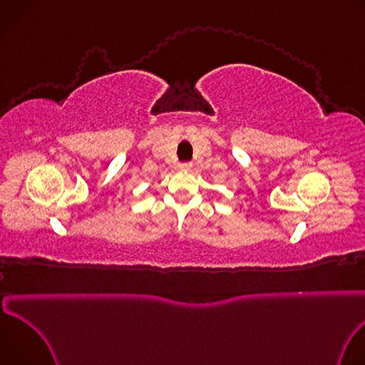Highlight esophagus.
<instances>
[{
    "label": "esophagus",
    "instance_id": "34e87169",
    "mask_svg": "<svg viewBox=\"0 0 365 365\" xmlns=\"http://www.w3.org/2000/svg\"><path fill=\"white\" fill-rule=\"evenodd\" d=\"M178 169L180 172H189L192 169V163H179L178 165Z\"/></svg>",
    "mask_w": 365,
    "mask_h": 365
}]
</instances>
